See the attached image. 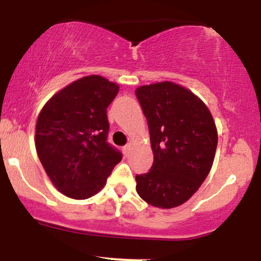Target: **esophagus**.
I'll return each instance as SVG.
<instances>
[{
	"instance_id": "34e87169",
	"label": "esophagus",
	"mask_w": 261,
	"mask_h": 261,
	"mask_svg": "<svg viewBox=\"0 0 261 261\" xmlns=\"http://www.w3.org/2000/svg\"><path fill=\"white\" fill-rule=\"evenodd\" d=\"M130 148H131V143H128V145L124 146V147H122V152H124L125 155L128 154V152H130Z\"/></svg>"
}]
</instances>
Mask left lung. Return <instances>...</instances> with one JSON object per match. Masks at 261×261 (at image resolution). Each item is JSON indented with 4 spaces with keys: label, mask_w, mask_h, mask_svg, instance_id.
<instances>
[{
    "label": "left lung",
    "mask_w": 261,
    "mask_h": 261,
    "mask_svg": "<svg viewBox=\"0 0 261 261\" xmlns=\"http://www.w3.org/2000/svg\"><path fill=\"white\" fill-rule=\"evenodd\" d=\"M147 119L153 164L136 175L137 194L149 205L173 208L187 202L211 170L217 128L206 104L174 82L135 91Z\"/></svg>",
    "instance_id": "8db88e82"
}]
</instances>
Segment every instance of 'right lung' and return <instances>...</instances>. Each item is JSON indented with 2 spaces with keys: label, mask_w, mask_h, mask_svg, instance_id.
<instances>
[{
  "label": "right lung",
  "mask_w": 261,
  "mask_h": 261,
  "mask_svg": "<svg viewBox=\"0 0 261 261\" xmlns=\"http://www.w3.org/2000/svg\"><path fill=\"white\" fill-rule=\"evenodd\" d=\"M119 86L98 74L74 81L54 94L39 113L35 148L60 193L85 200L106 185L122 155L107 142V108Z\"/></svg>",
  "instance_id": "1"
}]
</instances>
